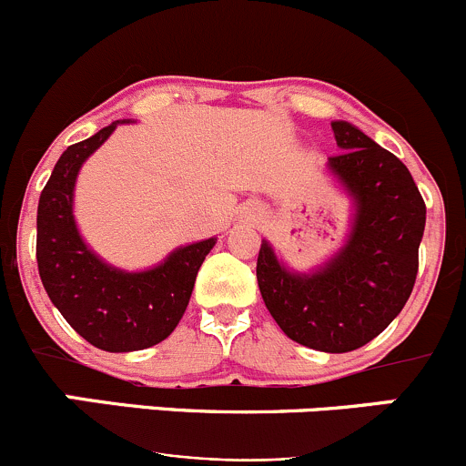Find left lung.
<instances>
[{
    "label": "left lung",
    "mask_w": 466,
    "mask_h": 466,
    "mask_svg": "<svg viewBox=\"0 0 466 466\" xmlns=\"http://www.w3.org/2000/svg\"><path fill=\"white\" fill-rule=\"evenodd\" d=\"M332 132L343 152L329 157V167L357 199L350 242L311 276L287 271L262 242L256 276L267 309L291 340L352 352L379 337L409 300L426 204L392 152L345 121L332 123Z\"/></svg>",
    "instance_id": "8db88e82"
}]
</instances>
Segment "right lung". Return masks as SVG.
I'll use <instances>...</instances> for the list:
<instances>
[{"instance_id": "right-lung-1", "label": "right lung", "mask_w": 466, "mask_h": 466, "mask_svg": "<svg viewBox=\"0 0 466 466\" xmlns=\"http://www.w3.org/2000/svg\"><path fill=\"white\" fill-rule=\"evenodd\" d=\"M116 123L62 152L37 204V271L66 323L94 348L132 352L161 343L188 307L195 278L215 239L188 244L143 273L107 267L76 231L71 198L76 175Z\"/></svg>"}]
</instances>
